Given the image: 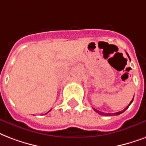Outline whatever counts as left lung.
Instances as JSON below:
<instances>
[{
	"instance_id": "left-lung-1",
	"label": "left lung",
	"mask_w": 146,
	"mask_h": 146,
	"mask_svg": "<svg viewBox=\"0 0 146 146\" xmlns=\"http://www.w3.org/2000/svg\"><path fill=\"white\" fill-rule=\"evenodd\" d=\"M126 54H127V55H128V57H129V60H130V58H129V56L128 53H126ZM133 100H132L130 101V103H129V104L128 106H127V107H126V108H125V109L123 110H122V111H120V112H117V113H104V112L99 111V110L94 109V110H95V111L97 112L98 113H99V114H100V115H101V116H117V115H119V114H121L122 113H123V112L125 111V110H126L127 109V108H128L129 107V105H130L131 104H132V102H133Z\"/></svg>"
}]
</instances>
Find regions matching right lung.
Masks as SVG:
<instances>
[{"label":"right lung","mask_w":146,"mask_h":146,"mask_svg":"<svg viewBox=\"0 0 146 146\" xmlns=\"http://www.w3.org/2000/svg\"><path fill=\"white\" fill-rule=\"evenodd\" d=\"M50 110H49V111H50ZM49 111H48V112H49Z\"/></svg>","instance_id":"1"}]
</instances>
